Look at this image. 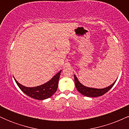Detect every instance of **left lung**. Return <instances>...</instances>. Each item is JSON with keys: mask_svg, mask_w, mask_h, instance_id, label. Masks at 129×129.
<instances>
[{"mask_svg": "<svg viewBox=\"0 0 129 129\" xmlns=\"http://www.w3.org/2000/svg\"><path fill=\"white\" fill-rule=\"evenodd\" d=\"M75 78V86L76 87V89L80 93H81L83 95L87 97H98L103 95L105 93H107L109 90L113 86L114 84L116 82V80L113 82L110 86L106 87L104 88H90V87H85L82 85L78 79L76 75H74Z\"/></svg>", "mask_w": 129, "mask_h": 129, "instance_id": "1", "label": "left lung"}]
</instances>
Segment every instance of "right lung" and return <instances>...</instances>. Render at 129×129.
<instances>
[{
	"instance_id": "obj_1",
	"label": "right lung",
	"mask_w": 129,
	"mask_h": 129,
	"mask_svg": "<svg viewBox=\"0 0 129 129\" xmlns=\"http://www.w3.org/2000/svg\"><path fill=\"white\" fill-rule=\"evenodd\" d=\"M61 71H59L56 75H54L49 81L37 87H27L23 86L22 84H19L15 78L14 79L20 89L23 93H25L26 95L35 100H44L49 98L56 91L58 87L59 79Z\"/></svg>"
}]
</instances>
